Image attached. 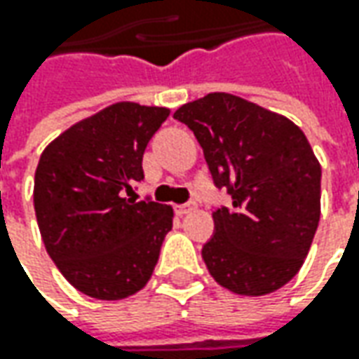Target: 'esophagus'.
Returning <instances> with one entry per match:
<instances>
[{
	"instance_id": "34e87169",
	"label": "esophagus",
	"mask_w": 359,
	"mask_h": 359,
	"mask_svg": "<svg viewBox=\"0 0 359 359\" xmlns=\"http://www.w3.org/2000/svg\"><path fill=\"white\" fill-rule=\"evenodd\" d=\"M196 210V203L191 201V203H184V205H175V214L177 215H186L189 212H194Z\"/></svg>"
}]
</instances>
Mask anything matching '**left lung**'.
<instances>
[{
    "label": "left lung",
    "instance_id": "8db88e82",
    "mask_svg": "<svg viewBox=\"0 0 359 359\" xmlns=\"http://www.w3.org/2000/svg\"><path fill=\"white\" fill-rule=\"evenodd\" d=\"M173 118L198 137L217 187L233 208L214 212L201 250L212 278L233 294L266 296L296 276L320 222L322 168L294 121L215 91Z\"/></svg>",
    "mask_w": 359,
    "mask_h": 359
}]
</instances>
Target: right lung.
Masks as SVG:
<instances>
[{"instance_id": "add662e5", "label": "right lung", "mask_w": 359, "mask_h": 359, "mask_svg": "<svg viewBox=\"0 0 359 359\" xmlns=\"http://www.w3.org/2000/svg\"><path fill=\"white\" fill-rule=\"evenodd\" d=\"M168 107L118 102L81 119L43 149L34 182L49 257L77 292L116 302L149 282L172 205L130 198Z\"/></svg>"}]
</instances>
